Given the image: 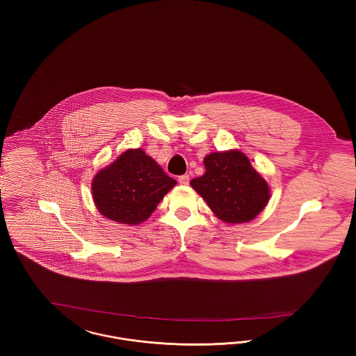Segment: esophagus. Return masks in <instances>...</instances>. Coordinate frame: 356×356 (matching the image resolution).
Segmentation results:
<instances>
[{
  "label": "esophagus",
  "instance_id": "1",
  "mask_svg": "<svg viewBox=\"0 0 356 356\" xmlns=\"http://www.w3.org/2000/svg\"><path fill=\"white\" fill-rule=\"evenodd\" d=\"M179 183H180L181 186H188V184H189V175L179 176Z\"/></svg>",
  "mask_w": 356,
  "mask_h": 356
}]
</instances>
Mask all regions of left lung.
Instances as JSON below:
<instances>
[{"label": "left lung", "instance_id": "left-lung-1", "mask_svg": "<svg viewBox=\"0 0 356 356\" xmlns=\"http://www.w3.org/2000/svg\"><path fill=\"white\" fill-rule=\"evenodd\" d=\"M205 173L191 180L211 211L225 222L254 219L270 200V186L244 153L232 149L204 157Z\"/></svg>", "mask_w": 356, "mask_h": 356}]
</instances>
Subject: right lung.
Returning <instances> with one entry per match:
<instances>
[{
  "label": "right lung",
  "mask_w": 356,
  "mask_h": 356,
  "mask_svg": "<svg viewBox=\"0 0 356 356\" xmlns=\"http://www.w3.org/2000/svg\"><path fill=\"white\" fill-rule=\"evenodd\" d=\"M176 186L141 148L127 149L93 177L92 195L102 216L120 224L147 220L157 204Z\"/></svg>",
  "instance_id": "obj_1"
}]
</instances>
